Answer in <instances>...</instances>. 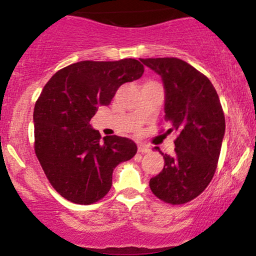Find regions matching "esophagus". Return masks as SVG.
I'll list each match as a JSON object with an SVG mask.
<instances>
[{
	"label": "esophagus",
	"instance_id": "esophagus-1",
	"mask_svg": "<svg viewBox=\"0 0 256 256\" xmlns=\"http://www.w3.org/2000/svg\"><path fill=\"white\" fill-rule=\"evenodd\" d=\"M150 152V149H149L148 146H143V144H140L138 146V152Z\"/></svg>",
	"mask_w": 256,
	"mask_h": 256
}]
</instances>
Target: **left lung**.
Instances as JSON below:
<instances>
[{
  "label": "left lung",
  "mask_w": 256,
  "mask_h": 256,
  "mask_svg": "<svg viewBox=\"0 0 256 256\" xmlns=\"http://www.w3.org/2000/svg\"><path fill=\"white\" fill-rule=\"evenodd\" d=\"M140 61L162 79L164 119L172 124L168 132H178L174 155L161 152L165 165L149 186L165 204H184L198 198L216 173L225 134L224 110L210 79L192 64L177 58Z\"/></svg>",
  "instance_id": "obj_1"
}]
</instances>
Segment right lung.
<instances>
[{
    "instance_id": "obj_1",
    "label": "right lung",
    "mask_w": 256,
    "mask_h": 256,
    "mask_svg": "<svg viewBox=\"0 0 256 256\" xmlns=\"http://www.w3.org/2000/svg\"><path fill=\"white\" fill-rule=\"evenodd\" d=\"M136 58L79 61L44 85L34 110V152L49 183L73 204H91L107 195L114 168L137 152L131 140H101L90 120L108 106L120 85L142 77Z\"/></svg>"
}]
</instances>
